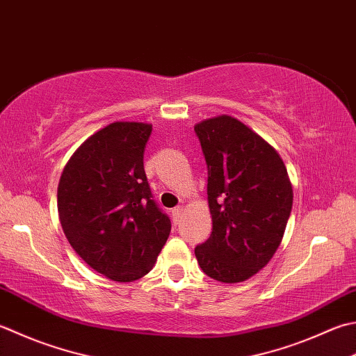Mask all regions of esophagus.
Segmentation results:
<instances>
[{
    "label": "esophagus",
    "instance_id": "obj_1",
    "mask_svg": "<svg viewBox=\"0 0 356 356\" xmlns=\"http://www.w3.org/2000/svg\"><path fill=\"white\" fill-rule=\"evenodd\" d=\"M184 214V207H176V208H174V210H172V216H174V219H176V220H179L180 219V216H182Z\"/></svg>",
    "mask_w": 356,
    "mask_h": 356
}]
</instances>
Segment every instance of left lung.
I'll use <instances>...</instances> for the list:
<instances>
[{
  "label": "left lung",
  "instance_id": "obj_1",
  "mask_svg": "<svg viewBox=\"0 0 356 356\" xmlns=\"http://www.w3.org/2000/svg\"><path fill=\"white\" fill-rule=\"evenodd\" d=\"M208 168L211 236L197 262L216 281L242 282L276 253L293 205L287 168L273 146L232 115L194 127Z\"/></svg>",
  "mask_w": 356,
  "mask_h": 356
}]
</instances>
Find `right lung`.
Segmentation results:
<instances>
[{"instance_id": "right-lung-1", "label": "right lung", "mask_w": 356, "mask_h": 356, "mask_svg": "<svg viewBox=\"0 0 356 356\" xmlns=\"http://www.w3.org/2000/svg\"><path fill=\"white\" fill-rule=\"evenodd\" d=\"M151 131L140 122L108 124L79 146L60 177L65 236L90 268L117 282L149 273L171 232L143 168Z\"/></svg>"}]
</instances>
